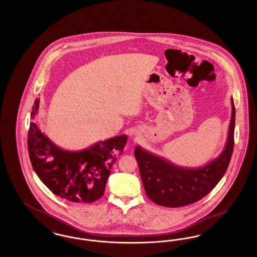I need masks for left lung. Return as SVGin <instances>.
<instances>
[{"label":"left lung","instance_id":"1","mask_svg":"<svg viewBox=\"0 0 257 257\" xmlns=\"http://www.w3.org/2000/svg\"><path fill=\"white\" fill-rule=\"evenodd\" d=\"M231 118L223 150L215 159L198 168H184L140 146L134 154L147 196L156 204L181 207L208 195L228 168L234 147L235 107L231 98Z\"/></svg>","mask_w":257,"mask_h":257}]
</instances>
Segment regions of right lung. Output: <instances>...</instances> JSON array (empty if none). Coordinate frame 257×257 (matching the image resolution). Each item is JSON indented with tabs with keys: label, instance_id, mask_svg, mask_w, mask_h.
I'll return each instance as SVG.
<instances>
[{
	"label": "right lung",
	"instance_id": "add662e5",
	"mask_svg": "<svg viewBox=\"0 0 257 257\" xmlns=\"http://www.w3.org/2000/svg\"><path fill=\"white\" fill-rule=\"evenodd\" d=\"M38 109L37 98L32 120ZM126 142L127 136L119 135L71 151L55 145L34 121L28 133L29 155L39 179L55 195L76 203H91L104 195L111 166L122 153Z\"/></svg>",
	"mask_w": 257,
	"mask_h": 257
}]
</instances>
